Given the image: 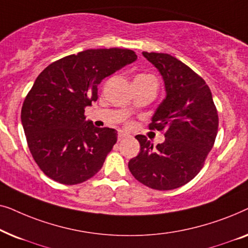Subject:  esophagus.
<instances>
[{
	"instance_id": "34e87169",
	"label": "esophagus",
	"mask_w": 248,
	"mask_h": 248,
	"mask_svg": "<svg viewBox=\"0 0 248 248\" xmlns=\"http://www.w3.org/2000/svg\"><path fill=\"white\" fill-rule=\"evenodd\" d=\"M126 138H130V134L126 133V132H123V131L118 132V141L124 140V139H126Z\"/></svg>"
}]
</instances>
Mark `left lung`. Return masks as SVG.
I'll return each mask as SVG.
<instances>
[{"mask_svg": "<svg viewBox=\"0 0 248 248\" xmlns=\"http://www.w3.org/2000/svg\"><path fill=\"white\" fill-rule=\"evenodd\" d=\"M161 74L166 98L152 116L151 130L165 131L166 140L154 144L137 135L140 154L128 169L148 187L168 191L185 185L201 170L215 143L219 118L205 81L187 65L165 53H142Z\"/></svg>", "mask_w": 248, "mask_h": 248, "instance_id": "8db88e82", "label": "left lung"}]
</instances>
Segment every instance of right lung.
<instances>
[{"mask_svg": "<svg viewBox=\"0 0 248 248\" xmlns=\"http://www.w3.org/2000/svg\"><path fill=\"white\" fill-rule=\"evenodd\" d=\"M133 50L86 49L49 64L37 77L21 109V123L36 164L61 184L86 182L103 167L117 141L114 128L86 121L105 78L137 61Z\"/></svg>", "mask_w": 248, "mask_h": 248, "instance_id": "1", "label": "right lung"}]
</instances>
